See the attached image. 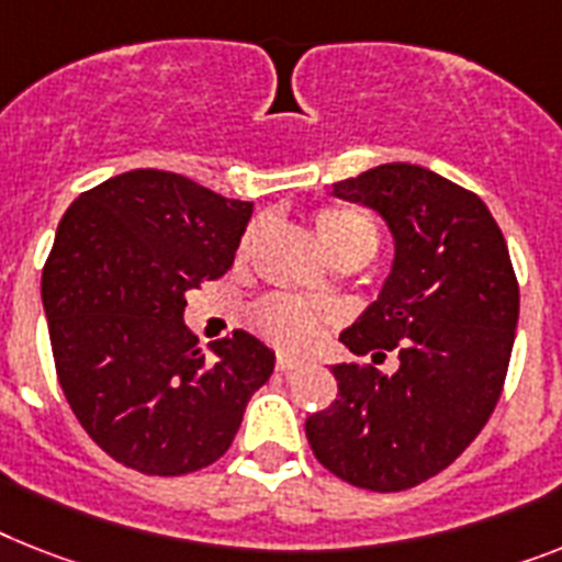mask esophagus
<instances>
[{"mask_svg": "<svg viewBox=\"0 0 562 562\" xmlns=\"http://www.w3.org/2000/svg\"><path fill=\"white\" fill-rule=\"evenodd\" d=\"M299 368H301L299 359H292V356L278 353V359H276V370H278V373H292V370H299Z\"/></svg>", "mask_w": 562, "mask_h": 562, "instance_id": "obj_1", "label": "esophagus"}]
</instances>
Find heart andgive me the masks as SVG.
<instances>
[{
    "label": "heart",
    "instance_id": "heart-1",
    "mask_svg": "<svg viewBox=\"0 0 562 562\" xmlns=\"http://www.w3.org/2000/svg\"><path fill=\"white\" fill-rule=\"evenodd\" d=\"M255 229L244 235L240 249L252 244ZM315 235L322 240V247L336 255H353L364 252L373 255L379 244V232H375L373 217L368 212L353 206H324L315 212ZM255 330L263 338H270L281 347H304L315 333V318L307 307H301L299 301L292 299H267L252 310Z\"/></svg>",
    "mask_w": 562,
    "mask_h": 562
}]
</instances>
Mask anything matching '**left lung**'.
Listing matches in <instances>:
<instances>
[{
	"label": "left lung",
	"instance_id": "left-lung-1",
	"mask_svg": "<svg viewBox=\"0 0 562 562\" xmlns=\"http://www.w3.org/2000/svg\"><path fill=\"white\" fill-rule=\"evenodd\" d=\"M375 209L393 235L382 290L341 345L381 363L333 364L338 396L307 419L327 471L370 491H405L448 468L497 407L520 286L503 232L474 192L414 164H382L333 183Z\"/></svg>",
	"mask_w": 562,
	"mask_h": 562
}]
</instances>
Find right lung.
Here are the masks:
<instances>
[{
	"instance_id": "1",
	"label": "right lung",
	"mask_w": 562,
	"mask_h": 562,
	"mask_svg": "<svg viewBox=\"0 0 562 562\" xmlns=\"http://www.w3.org/2000/svg\"><path fill=\"white\" fill-rule=\"evenodd\" d=\"M252 203L157 169L82 192L57 226L42 307L59 384L86 434L151 476L224 457L276 353L247 330L203 356L187 292L235 261Z\"/></svg>"
}]
</instances>
